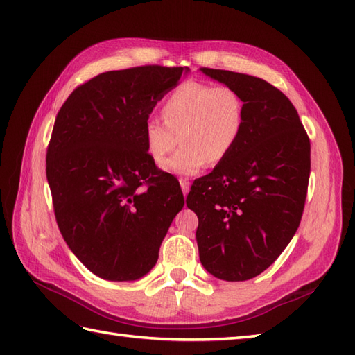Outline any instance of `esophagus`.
<instances>
[{
    "mask_svg": "<svg viewBox=\"0 0 355 355\" xmlns=\"http://www.w3.org/2000/svg\"><path fill=\"white\" fill-rule=\"evenodd\" d=\"M180 186H182V191L184 195H187V192H189L191 189V182L189 178H180Z\"/></svg>",
    "mask_w": 355,
    "mask_h": 355,
    "instance_id": "34e87169",
    "label": "esophagus"
}]
</instances>
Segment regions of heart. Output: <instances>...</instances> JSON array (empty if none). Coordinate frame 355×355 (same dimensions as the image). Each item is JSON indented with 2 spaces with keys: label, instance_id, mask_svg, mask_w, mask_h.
Returning a JSON list of instances; mask_svg holds the SVG:
<instances>
[{
  "label": "heart",
  "instance_id": "heart-1",
  "mask_svg": "<svg viewBox=\"0 0 355 355\" xmlns=\"http://www.w3.org/2000/svg\"><path fill=\"white\" fill-rule=\"evenodd\" d=\"M160 112L163 122L153 117L143 128L146 153L162 164L182 141L164 164L166 171L180 175H193L207 163L224 162L238 145L245 123V103L238 89L202 80L177 85L164 97Z\"/></svg>",
  "mask_w": 355,
  "mask_h": 355
}]
</instances>
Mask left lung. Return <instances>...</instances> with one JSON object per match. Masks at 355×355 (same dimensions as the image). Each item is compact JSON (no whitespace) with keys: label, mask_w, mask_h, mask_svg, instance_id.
<instances>
[{"label":"left lung","mask_w":355,"mask_h":355,"mask_svg":"<svg viewBox=\"0 0 355 355\" xmlns=\"http://www.w3.org/2000/svg\"><path fill=\"white\" fill-rule=\"evenodd\" d=\"M201 71L238 89L245 123L235 149L195 180L186 202L198 216L202 267L223 281H247L279 258L302 220L310 139L288 97L267 80L206 67Z\"/></svg>","instance_id":"obj_1"}]
</instances>
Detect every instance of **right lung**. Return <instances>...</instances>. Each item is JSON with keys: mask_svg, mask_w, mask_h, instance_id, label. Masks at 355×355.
<instances>
[{"mask_svg": "<svg viewBox=\"0 0 355 355\" xmlns=\"http://www.w3.org/2000/svg\"><path fill=\"white\" fill-rule=\"evenodd\" d=\"M183 67L141 65L97 74L59 110L47 148L58 227L84 266L107 281H134L155 266L184 197L150 160L145 128Z\"/></svg>", "mask_w": 355, "mask_h": 355, "instance_id": "1", "label": "right lung"}]
</instances>
